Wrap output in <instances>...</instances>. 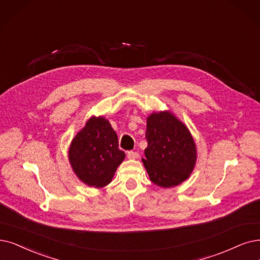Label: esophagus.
Listing matches in <instances>:
<instances>
[{
	"mask_svg": "<svg viewBox=\"0 0 260 260\" xmlns=\"http://www.w3.org/2000/svg\"><path fill=\"white\" fill-rule=\"evenodd\" d=\"M127 157H128L129 159H137V158H139V153L136 152V151L130 150V151L127 152Z\"/></svg>",
	"mask_w": 260,
	"mask_h": 260,
	"instance_id": "1",
	"label": "esophagus"
}]
</instances>
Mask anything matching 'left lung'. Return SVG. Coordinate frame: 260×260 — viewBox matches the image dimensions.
Instances as JSON below:
<instances>
[{"label": "left lung", "instance_id": "1", "mask_svg": "<svg viewBox=\"0 0 260 260\" xmlns=\"http://www.w3.org/2000/svg\"><path fill=\"white\" fill-rule=\"evenodd\" d=\"M147 148L142 159L150 180L172 188L189 178L196 161V147L188 128L172 113H152L147 118Z\"/></svg>", "mask_w": 260, "mask_h": 260}]
</instances>
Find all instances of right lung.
Wrapping results in <instances>:
<instances>
[{"mask_svg":"<svg viewBox=\"0 0 260 260\" xmlns=\"http://www.w3.org/2000/svg\"><path fill=\"white\" fill-rule=\"evenodd\" d=\"M124 155L118 148L116 132L103 117H91L72 140L68 152L79 179L96 188L111 182Z\"/></svg>","mask_w":260,"mask_h":260,"instance_id":"1","label":"right lung"}]
</instances>
